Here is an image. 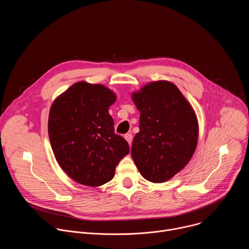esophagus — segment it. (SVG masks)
<instances>
[{
    "instance_id": "esophagus-1",
    "label": "esophagus",
    "mask_w": 249,
    "mask_h": 249,
    "mask_svg": "<svg viewBox=\"0 0 249 249\" xmlns=\"http://www.w3.org/2000/svg\"><path fill=\"white\" fill-rule=\"evenodd\" d=\"M124 138H125V140L128 142V144H129V145H132V141H133V135H132L131 133H128V134H126V135L124 136Z\"/></svg>"
}]
</instances>
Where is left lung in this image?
<instances>
[{
	"label": "left lung",
	"mask_w": 249,
	"mask_h": 249,
	"mask_svg": "<svg viewBox=\"0 0 249 249\" xmlns=\"http://www.w3.org/2000/svg\"><path fill=\"white\" fill-rule=\"evenodd\" d=\"M132 99L140 112V131L131 150L134 162L145 179L165 182L186 166L196 150V114L168 81L147 84L132 93Z\"/></svg>",
	"instance_id": "8db88e82"
}]
</instances>
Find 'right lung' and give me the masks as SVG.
I'll use <instances>...</instances> for the list:
<instances>
[{
	"label": "right lung",
	"instance_id": "1",
	"mask_svg": "<svg viewBox=\"0 0 249 249\" xmlns=\"http://www.w3.org/2000/svg\"><path fill=\"white\" fill-rule=\"evenodd\" d=\"M115 93L102 85L78 82L53 102L50 144L60 167L77 183L96 187L110 181L129 145L114 133L108 113Z\"/></svg>",
	"mask_w": 249,
	"mask_h": 249
}]
</instances>
